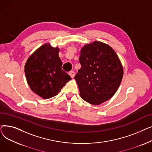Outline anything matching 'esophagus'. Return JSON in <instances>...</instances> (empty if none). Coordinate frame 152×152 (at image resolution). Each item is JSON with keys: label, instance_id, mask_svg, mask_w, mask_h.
<instances>
[{"label": "esophagus", "instance_id": "esophagus-1", "mask_svg": "<svg viewBox=\"0 0 152 152\" xmlns=\"http://www.w3.org/2000/svg\"><path fill=\"white\" fill-rule=\"evenodd\" d=\"M68 74L71 76V77H72V78H73L75 77V73L74 71H69Z\"/></svg>", "mask_w": 152, "mask_h": 152}]
</instances>
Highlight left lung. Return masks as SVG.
Here are the masks:
<instances>
[{
	"instance_id": "1",
	"label": "left lung",
	"mask_w": 152,
	"mask_h": 152,
	"mask_svg": "<svg viewBox=\"0 0 152 152\" xmlns=\"http://www.w3.org/2000/svg\"><path fill=\"white\" fill-rule=\"evenodd\" d=\"M81 69L75 76L81 97L98 105L112 97L123 77V67L109 45L95 41L84 45L79 58Z\"/></svg>"
}]
</instances>
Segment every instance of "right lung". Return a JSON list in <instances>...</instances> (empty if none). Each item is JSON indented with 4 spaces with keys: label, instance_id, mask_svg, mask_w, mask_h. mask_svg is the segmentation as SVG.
<instances>
[{
    "label": "right lung",
    "instance_id": "obj_1",
    "mask_svg": "<svg viewBox=\"0 0 152 152\" xmlns=\"http://www.w3.org/2000/svg\"><path fill=\"white\" fill-rule=\"evenodd\" d=\"M60 49L49 43L39 47L28 58L25 65L26 81L31 90L48 99L57 95L71 78L61 69Z\"/></svg>",
    "mask_w": 152,
    "mask_h": 152
}]
</instances>
